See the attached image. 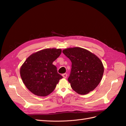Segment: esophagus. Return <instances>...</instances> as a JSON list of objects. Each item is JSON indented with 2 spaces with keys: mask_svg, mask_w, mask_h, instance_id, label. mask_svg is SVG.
<instances>
[{
  "mask_svg": "<svg viewBox=\"0 0 126 126\" xmlns=\"http://www.w3.org/2000/svg\"><path fill=\"white\" fill-rule=\"evenodd\" d=\"M62 76L64 78H66L67 77V74H63L62 75Z\"/></svg>",
  "mask_w": 126,
  "mask_h": 126,
  "instance_id": "34e87169",
  "label": "esophagus"
}]
</instances>
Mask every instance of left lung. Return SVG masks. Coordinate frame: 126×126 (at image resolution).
<instances>
[{"instance_id":"8db88e82","label":"left lung","mask_w":126,"mask_h":126,"mask_svg":"<svg viewBox=\"0 0 126 126\" xmlns=\"http://www.w3.org/2000/svg\"><path fill=\"white\" fill-rule=\"evenodd\" d=\"M63 54L71 62V69L68 80L76 93L86 94L94 90L100 83L104 68L98 57L80 47L67 48Z\"/></svg>"}]
</instances>
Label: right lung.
<instances>
[{
    "instance_id": "obj_1",
    "label": "right lung",
    "mask_w": 126,
    "mask_h": 126,
    "mask_svg": "<svg viewBox=\"0 0 126 126\" xmlns=\"http://www.w3.org/2000/svg\"><path fill=\"white\" fill-rule=\"evenodd\" d=\"M62 53L60 49L48 48L34 53L26 59L20 74L26 87L38 96L51 93L63 76L52 63Z\"/></svg>"
}]
</instances>
